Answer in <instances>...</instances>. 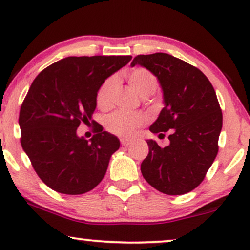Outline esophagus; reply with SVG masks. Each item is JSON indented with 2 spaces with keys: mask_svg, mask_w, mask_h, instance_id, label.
<instances>
[{
  "mask_svg": "<svg viewBox=\"0 0 250 250\" xmlns=\"http://www.w3.org/2000/svg\"><path fill=\"white\" fill-rule=\"evenodd\" d=\"M121 143H122V146H127L131 145L132 141H131V140H128V139H121Z\"/></svg>",
  "mask_w": 250,
  "mask_h": 250,
  "instance_id": "1",
  "label": "esophagus"
}]
</instances>
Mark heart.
I'll return each mask as SVG.
<instances>
[{"instance_id": "1", "label": "heart", "mask_w": 250, "mask_h": 250, "mask_svg": "<svg viewBox=\"0 0 250 250\" xmlns=\"http://www.w3.org/2000/svg\"><path fill=\"white\" fill-rule=\"evenodd\" d=\"M128 84L134 88L140 97L146 98L156 91L158 81L151 71L146 68H135L126 75ZM117 87V78L111 76L105 80L99 87L97 93V104L100 109H109L114 104V94ZM142 116L132 112L118 110L111 114L107 119V128L116 135L131 138L140 126L145 124Z\"/></svg>"}]
</instances>
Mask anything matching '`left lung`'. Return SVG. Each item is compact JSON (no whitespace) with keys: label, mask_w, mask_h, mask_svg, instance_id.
Segmentation results:
<instances>
[{"label":"left lung","mask_w":250,"mask_h":250,"mask_svg":"<svg viewBox=\"0 0 250 250\" xmlns=\"http://www.w3.org/2000/svg\"><path fill=\"white\" fill-rule=\"evenodd\" d=\"M135 64L151 71L163 90L165 105L150 131H169L164 148L146 140L142 175L165 194L190 192L203 182L218 151L223 116L213 85L198 68L167 53L140 54L131 66Z\"/></svg>","instance_id":"left-lung-1"}]
</instances>
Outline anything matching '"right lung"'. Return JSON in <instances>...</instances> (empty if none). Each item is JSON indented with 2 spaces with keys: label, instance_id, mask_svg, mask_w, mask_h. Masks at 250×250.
<instances>
[{
  "label": "right lung",
  "instance_id": "right-lung-1",
  "mask_svg": "<svg viewBox=\"0 0 250 250\" xmlns=\"http://www.w3.org/2000/svg\"><path fill=\"white\" fill-rule=\"evenodd\" d=\"M131 59L67 57L41 71L30 85L20 108V142L37 175L52 190L83 194L104 179L119 140L98 123L90 141L80 138L77 128L92 119L101 84Z\"/></svg>",
  "mask_w": 250,
  "mask_h": 250
}]
</instances>
